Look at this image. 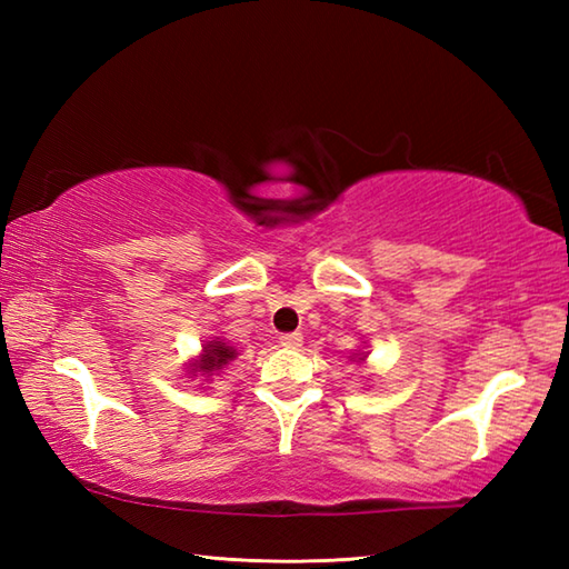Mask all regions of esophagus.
I'll list each match as a JSON object with an SVG mask.
<instances>
[{
  "instance_id": "esophagus-1",
  "label": "esophagus",
  "mask_w": 569,
  "mask_h": 569,
  "mask_svg": "<svg viewBox=\"0 0 569 569\" xmlns=\"http://www.w3.org/2000/svg\"><path fill=\"white\" fill-rule=\"evenodd\" d=\"M281 346H286V349H301L303 346V336L293 331V333H283L281 336Z\"/></svg>"
}]
</instances>
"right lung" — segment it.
<instances>
[{"instance_id": "right-lung-1", "label": "right lung", "mask_w": 569, "mask_h": 569, "mask_svg": "<svg viewBox=\"0 0 569 569\" xmlns=\"http://www.w3.org/2000/svg\"><path fill=\"white\" fill-rule=\"evenodd\" d=\"M233 359H236V349H230V346L220 343V341H213V343H208V346H206V351H203V361L198 363V369H196V371H206V373H210V371L220 369V366H226L228 361H233Z\"/></svg>"}]
</instances>
